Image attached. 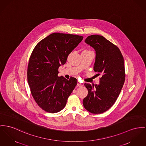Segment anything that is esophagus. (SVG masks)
Listing matches in <instances>:
<instances>
[{"label":"esophagus","instance_id":"obj_1","mask_svg":"<svg viewBox=\"0 0 146 146\" xmlns=\"http://www.w3.org/2000/svg\"><path fill=\"white\" fill-rule=\"evenodd\" d=\"M77 85H78V87H82V86H84V84L80 82V81H78Z\"/></svg>","mask_w":146,"mask_h":146}]
</instances>
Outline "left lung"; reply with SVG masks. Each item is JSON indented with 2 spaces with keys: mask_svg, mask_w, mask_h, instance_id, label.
Masks as SVG:
<instances>
[{
  "mask_svg": "<svg viewBox=\"0 0 146 146\" xmlns=\"http://www.w3.org/2000/svg\"><path fill=\"white\" fill-rule=\"evenodd\" d=\"M85 41L95 50L94 70L102 76L98 85L84 84L88 95L83 105L92 113H102L115 104L124 84V59L118 48L102 36H88Z\"/></svg>",
  "mask_w": 146,
  "mask_h": 146,
  "instance_id": "8db88e82",
  "label": "left lung"
}]
</instances>
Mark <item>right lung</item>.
Masks as SVG:
<instances>
[{"mask_svg": "<svg viewBox=\"0 0 146 146\" xmlns=\"http://www.w3.org/2000/svg\"><path fill=\"white\" fill-rule=\"evenodd\" d=\"M78 35L54 33L41 40L30 57L27 78L31 94L41 109L56 113L66 106L77 85L76 78L58 77V68L82 40Z\"/></svg>", "mask_w": 146, "mask_h": 146, "instance_id": "add662e5", "label": "right lung"}]
</instances>
